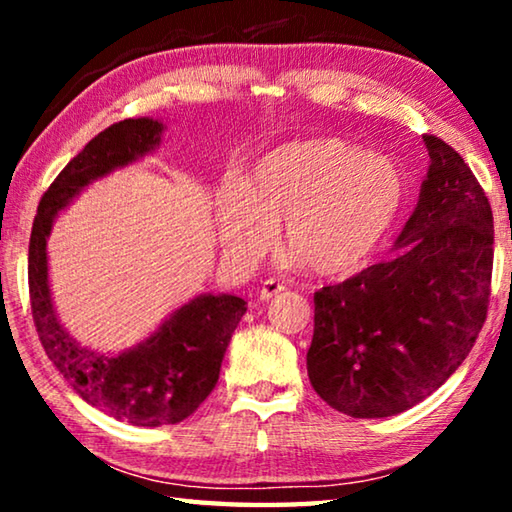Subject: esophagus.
Listing matches in <instances>:
<instances>
[{
    "mask_svg": "<svg viewBox=\"0 0 512 512\" xmlns=\"http://www.w3.org/2000/svg\"><path fill=\"white\" fill-rule=\"evenodd\" d=\"M284 289H287L284 287V282L275 280V277H268V280L262 284V289H259V300H271L273 296H277V293Z\"/></svg>",
    "mask_w": 512,
    "mask_h": 512,
    "instance_id": "34e87169",
    "label": "esophagus"
}]
</instances>
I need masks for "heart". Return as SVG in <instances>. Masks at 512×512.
Here are the masks:
<instances>
[{"mask_svg": "<svg viewBox=\"0 0 512 512\" xmlns=\"http://www.w3.org/2000/svg\"><path fill=\"white\" fill-rule=\"evenodd\" d=\"M402 171L341 137L289 142L266 153L246 183L223 185L219 235L237 262H255L284 223V246L318 275L366 266L400 216Z\"/></svg>", "mask_w": 512, "mask_h": 512, "instance_id": "b5f03b06", "label": "heart"}]
</instances>
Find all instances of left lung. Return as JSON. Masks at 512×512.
<instances>
[{
  "mask_svg": "<svg viewBox=\"0 0 512 512\" xmlns=\"http://www.w3.org/2000/svg\"><path fill=\"white\" fill-rule=\"evenodd\" d=\"M422 140L431 164L397 237L400 253L314 293L309 381L352 418H388L438 391L488 316V196L452 146L436 135Z\"/></svg>",
  "mask_w": 512,
  "mask_h": 512,
  "instance_id": "obj_1",
  "label": "left lung"
}]
</instances>
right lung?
Wrapping results in <instances>:
<instances>
[{
	"instance_id": "right-lung-1",
	"label": "right lung",
	"mask_w": 512,
	"mask_h": 512,
	"mask_svg": "<svg viewBox=\"0 0 512 512\" xmlns=\"http://www.w3.org/2000/svg\"><path fill=\"white\" fill-rule=\"evenodd\" d=\"M160 133V121L124 119L85 144L42 194L29 241L31 314L47 357L85 402L135 427L183 422L207 400L246 302L198 296L137 348L97 354L81 348L58 323L47 280V237L54 216L83 187L142 158L160 144Z\"/></svg>"
}]
</instances>
